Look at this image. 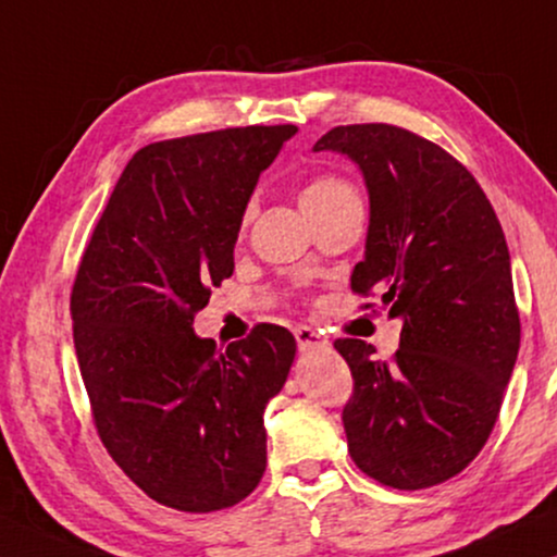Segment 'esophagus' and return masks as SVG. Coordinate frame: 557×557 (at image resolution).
I'll return each instance as SVG.
<instances>
[{
    "mask_svg": "<svg viewBox=\"0 0 557 557\" xmlns=\"http://www.w3.org/2000/svg\"><path fill=\"white\" fill-rule=\"evenodd\" d=\"M296 342H299L301 349H317V347L330 345L324 334L311 330V326H299V330H296Z\"/></svg>",
    "mask_w": 557,
    "mask_h": 557,
    "instance_id": "1",
    "label": "esophagus"
}]
</instances>
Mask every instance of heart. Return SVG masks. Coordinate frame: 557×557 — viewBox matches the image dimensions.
<instances>
[{
	"label": "heart",
	"mask_w": 557,
	"mask_h": 557,
	"mask_svg": "<svg viewBox=\"0 0 557 557\" xmlns=\"http://www.w3.org/2000/svg\"><path fill=\"white\" fill-rule=\"evenodd\" d=\"M357 189L349 185L347 180L337 177V174H317L311 177L301 189V208L307 215H314V212H324L337 208V205L347 200H357ZM250 218V210L246 212V220Z\"/></svg>",
	"instance_id": "heart-1"
}]
</instances>
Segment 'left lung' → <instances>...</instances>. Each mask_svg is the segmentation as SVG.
I'll return each instance as SVG.
<instances>
[{"label": "left lung", "instance_id": "obj_1", "mask_svg": "<svg viewBox=\"0 0 557 557\" xmlns=\"http://www.w3.org/2000/svg\"><path fill=\"white\" fill-rule=\"evenodd\" d=\"M314 151L362 172L370 225L349 281L403 322L391 362L362 339L334 342L355 377L349 456L380 484L425 490L482 451L512 377L520 314L505 233L467 166L406 128L337 126Z\"/></svg>", "mask_w": 557, "mask_h": 557}]
</instances>
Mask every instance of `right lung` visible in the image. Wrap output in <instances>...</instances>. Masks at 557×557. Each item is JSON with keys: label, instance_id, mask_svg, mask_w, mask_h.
<instances>
[{"label": "right lung", "instance_id": "right-lung-1", "mask_svg": "<svg viewBox=\"0 0 557 557\" xmlns=\"http://www.w3.org/2000/svg\"><path fill=\"white\" fill-rule=\"evenodd\" d=\"M296 132L225 128L139 149L78 265L73 339L98 436L180 512L238 505L265 471L263 410L292 370L294 334L258 324L220 352L193 322L233 276L256 182Z\"/></svg>", "mask_w": 557, "mask_h": 557}]
</instances>
